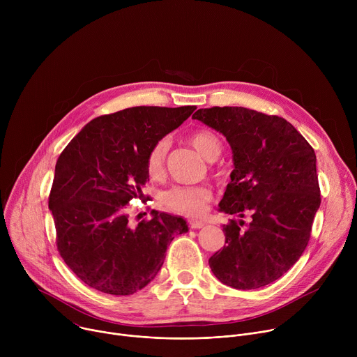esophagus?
<instances>
[{"label": "esophagus", "instance_id": "34e87169", "mask_svg": "<svg viewBox=\"0 0 357 357\" xmlns=\"http://www.w3.org/2000/svg\"><path fill=\"white\" fill-rule=\"evenodd\" d=\"M203 226H205V222H202V220H190L189 222L190 229H202Z\"/></svg>", "mask_w": 357, "mask_h": 357}]
</instances>
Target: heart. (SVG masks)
Segmentation results:
<instances>
[{"label": "heart", "instance_id": "heart-1", "mask_svg": "<svg viewBox=\"0 0 357 357\" xmlns=\"http://www.w3.org/2000/svg\"><path fill=\"white\" fill-rule=\"evenodd\" d=\"M189 144L206 160L213 162L219 158L222 152L220 138L209 131H196L189 137ZM169 148V141L162 138L157 141L149 149L146 155V172L152 179H161L165 174V161ZM165 205L181 215L185 216H199L208 209L209 202L212 200V190L208 186H174L164 193Z\"/></svg>", "mask_w": 357, "mask_h": 357}]
</instances>
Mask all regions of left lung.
<instances>
[{
  "label": "left lung",
  "instance_id": "8db88e82",
  "mask_svg": "<svg viewBox=\"0 0 357 357\" xmlns=\"http://www.w3.org/2000/svg\"><path fill=\"white\" fill-rule=\"evenodd\" d=\"M192 119L223 134L233 152L234 169L219 211L240 219L223 225L226 244L209 266L236 289L268 285L299 260L310 241L321 205L315 151L278 116L212 107ZM247 214L248 224L242 220Z\"/></svg>",
  "mask_w": 357,
  "mask_h": 357
}]
</instances>
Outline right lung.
I'll list each match as a JSON object with an SVG mask.
<instances>
[{"instance_id": "right-lung-1", "label": "right lung", "mask_w": 357, "mask_h": 357, "mask_svg": "<svg viewBox=\"0 0 357 357\" xmlns=\"http://www.w3.org/2000/svg\"><path fill=\"white\" fill-rule=\"evenodd\" d=\"M195 109L139 106L97 117L58 158L49 195L58 250L89 287L110 295L142 289L160 273L174 237L189 230L183 218L157 211L132 226L127 205L144 196L152 145Z\"/></svg>"}]
</instances>
